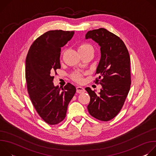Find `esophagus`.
<instances>
[{
    "label": "esophagus",
    "instance_id": "34e87169",
    "mask_svg": "<svg viewBox=\"0 0 156 156\" xmlns=\"http://www.w3.org/2000/svg\"><path fill=\"white\" fill-rule=\"evenodd\" d=\"M85 91V90L84 88L83 87H81V86H77L76 87V93H83Z\"/></svg>",
    "mask_w": 156,
    "mask_h": 156
}]
</instances>
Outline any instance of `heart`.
Wrapping results in <instances>:
<instances>
[{
  "mask_svg": "<svg viewBox=\"0 0 156 156\" xmlns=\"http://www.w3.org/2000/svg\"><path fill=\"white\" fill-rule=\"evenodd\" d=\"M78 51L79 53H84V52H87L90 51L93 52V48L90 44H89L87 43H82V44H80L78 46ZM72 78L74 81L76 82L80 83L83 81V76L81 73L78 72H76L73 73L72 75Z\"/></svg>",
  "mask_w": 156,
  "mask_h": 156,
  "instance_id": "obj_1",
  "label": "heart"
}]
</instances>
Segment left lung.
Instances as JSON below:
<instances>
[{
	"instance_id": "8db88e82",
	"label": "left lung",
	"mask_w": 156,
	"mask_h": 156,
	"mask_svg": "<svg viewBox=\"0 0 156 156\" xmlns=\"http://www.w3.org/2000/svg\"><path fill=\"white\" fill-rule=\"evenodd\" d=\"M86 39L91 38L101 47V58L94 82L102 86L98 94L91 88L85 90L90 96L87 105L90 114L103 122L114 119L120 112L131 86L130 57L123 41L104 28L89 31Z\"/></svg>"
}]
</instances>
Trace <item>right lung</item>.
I'll list each match as a JSON object with an SVG mask.
<instances>
[{
  "label": "right lung",
  "instance_id": "add662e5",
  "mask_svg": "<svg viewBox=\"0 0 156 156\" xmlns=\"http://www.w3.org/2000/svg\"><path fill=\"white\" fill-rule=\"evenodd\" d=\"M75 31L51 30L38 37L31 44L26 58L25 77L31 101L38 115L49 125H56L66 117L76 87L68 83L55 87L54 73L60 69L61 48Z\"/></svg>",
  "mask_w": 156,
  "mask_h": 156
}]
</instances>
